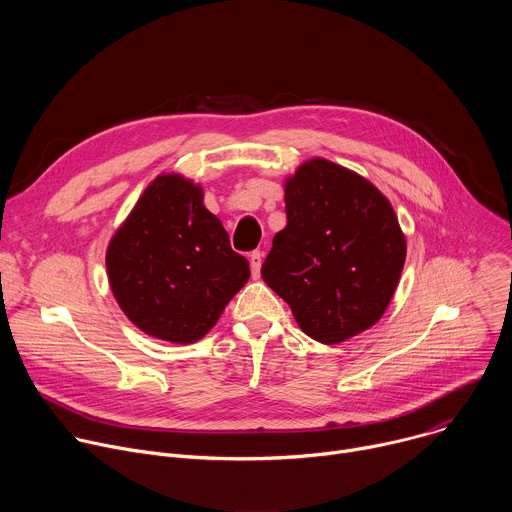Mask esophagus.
Returning <instances> with one entry per match:
<instances>
[{"label":"esophagus","instance_id":"esophagus-1","mask_svg":"<svg viewBox=\"0 0 512 512\" xmlns=\"http://www.w3.org/2000/svg\"><path fill=\"white\" fill-rule=\"evenodd\" d=\"M249 261H251V273H253V277L257 279V277H259V273H261L263 253H261V251H253V253L249 255Z\"/></svg>","mask_w":512,"mask_h":512}]
</instances>
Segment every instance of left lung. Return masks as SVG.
<instances>
[{
    "label": "left lung",
    "instance_id": "1",
    "mask_svg": "<svg viewBox=\"0 0 512 512\" xmlns=\"http://www.w3.org/2000/svg\"><path fill=\"white\" fill-rule=\"evenodd\" d=\"M287 225L273 237L263 281L322 344L375 326L397 289L407 243L387 196L324 158L283 184Z\"/></svg>",
    "mask_w": 512,
    "mask_h": 512
}]
</instances>
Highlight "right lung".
Returning a JSON list of instances; mask_svg holds the SVG:
<instances>
[{"instance_id":"obj_1","label":"right lung","mask_w":512,"mask_h":512,"mask_svg":"<svg viewBox=\"0 0 512 512\" xmlns=\"http://www.w3.org/2000/svg\"><path fill=\"white\" fill-rule=\"evenodd\" d=\"M204 192L180 174L143 190L107 247V277L123 314L148 336L192 344L249 281Z\"/></svg>"}]
</instances>
